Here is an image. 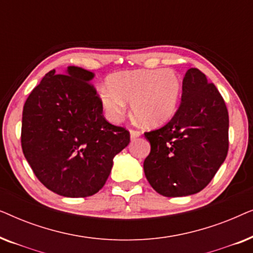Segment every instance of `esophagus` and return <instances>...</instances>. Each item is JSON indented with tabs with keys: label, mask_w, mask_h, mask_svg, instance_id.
I'll return each instance as SVG.
<instances>
[{
	"label": "esophagus",
	"mask_w": 253,
	"mask_h": 253,
	"mask_svg": "<svg viewBox=\"0 0 253 253\" xmlns=\"http://www.w3.org/2000/svg\"><path fill=\"white\" fill-rule=\"evenodd\" d=\"M141 136V132L138 130H130V138L131 139H134V138H138Z\"/></svg>",
	"instance_id": "obj_1"
}]
</instances>
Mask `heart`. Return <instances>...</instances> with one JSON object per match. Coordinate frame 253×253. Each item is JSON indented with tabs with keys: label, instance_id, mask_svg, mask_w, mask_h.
<instances>
[{
	"label": "heart",
	"instance_id": "1",
	"mask_svg": "<svg viewBox=\"0 0 253 253\" xmlns=\"http://www.w3.org/2000/svg\"><path fill=\"white\" fill-rule=\"evenodd\" d=\"M108 87L99 96L107 117L121 119L130 101L132 116L144 126H159L172 119L178 108L182 83L171 70H137L109 76Z\"/></svg>",
	"mask_w": 253,
	"mask_h": 253
}]
</instances>
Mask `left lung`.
I'll list each match as a JSON object with an SVG mask.
<instances>
[{"mask_svg":"<svg viewBox=\"0 0 253 253\" xmlns=\"http://www.w3.org/2000/svg\"><path fill=\"white\" fill-rule=\"evenodd\" d=\"M228 130V110L215 85L198 69H189L174 117L145 132L151 152L144 172L152 188L165 197L202 191L226 160Z\"/></svg>","mask_w":253,"mask_h":253,"instance_id":"obj_1","label":"left lung"}]
</instances>
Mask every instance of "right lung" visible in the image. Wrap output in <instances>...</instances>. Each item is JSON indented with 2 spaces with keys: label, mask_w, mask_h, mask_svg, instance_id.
Wrapping results in <instances>:
<instances>
[{
  "label": "right lung",
  "mask_w": 253,
  "mask_h": 253,
  "mask_svg": "<svg viewBox=\"0 0 253 253\" xmlns=\"http://www.w3.org/2000/svg\"><path fill=\"white\" fill-rule=\"evenodd\" d=\"M93 78V72L74 65L64 75L51 70L24 105L23 153L38 179L63 197L98 192L114 157L130 143L129 131L103 117Z\"/></svg>",
  "instance_id": "add662e5"
}]
</instances>
